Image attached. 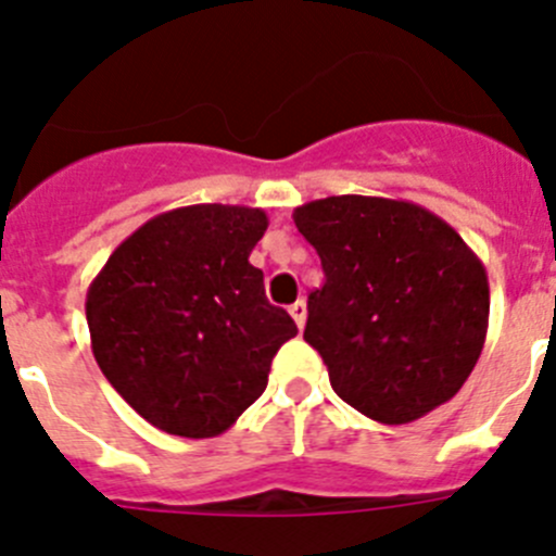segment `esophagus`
Wrapping results in <instances>:
<instances>
[{"label": "esophagus", "instance_id": "esophagus-1", "mask_svg": "<svg viewBox=\"0 0 556 556\" xmlns=\"http://www.w3.org/2000/svg\"><path fill=\"white\" fill-rule=\"evenodd\" d=\"M289 314H292V320L298 323V328L306 326V301H294L292 306H289Z\"/></svg>", "mask_w": 556, "mask_h": 556}]
</instances>
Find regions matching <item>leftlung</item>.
<instances>
[{
	"instance_id": "left-lung-1",
	"label": "left lung",
	"mask_w": 556,
	"mask_h": 556,
	"mask_svg": "<svg viewBox=\"0 0 556 556\" xmlns=\"http://www.w3.org/2000/svg\"><path fill=\"white\" fill-rule=\"evenodd\" d=\"M326 283L308 294L303 339L345 404L387 426L451 401L488 337L490 283L445 219L406 200L339 198L294 208Z\"/></svg>"
}]
</instances>
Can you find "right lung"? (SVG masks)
<instances>
[{
  "label": "right lung",
  "mask_w": 556,
  "mask_h": 556,
  "mask_svg": "<svg viewBox=\"0 0 556 556\" xmlns=\"http://www.w3.org/2000/svg\"><path fill=\"white\" fill-rule=\"evenodd\" d=\"M267 225L248 205L172 208L132 230L88 287L97 365L155 429L189 440L228 431L298 333L248 262Z\"/></svg>",
  "instance_id": "1"
}]
</instances>
